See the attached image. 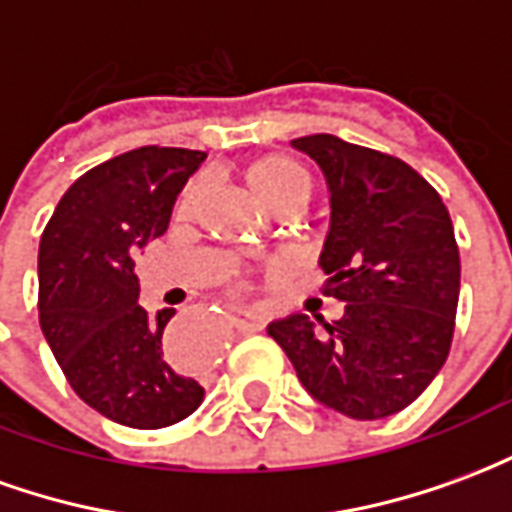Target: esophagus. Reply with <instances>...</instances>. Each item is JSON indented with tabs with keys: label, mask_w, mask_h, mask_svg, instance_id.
I'll use <instances>...</instances> for the list:
<instances>
[{
	"label": "esophagus",
	"mask_w": 512,
	"mask_h": 512,
	"mask_svg": "<svg viewBox=\"0 0 512 512\" xmlns=\"http://www.w3.org/2000/svg\"><path fill=\"white\" fill-rule=\"evenodd\" d=\"M230 323H233L235 329H241V332H260V329H266V315L252 310H238L233 312Z\"/></svg>",
	"instance_id": "1"
}]
</instances>
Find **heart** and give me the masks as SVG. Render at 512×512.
Instances as JSON below:
<instances>
[{
  "label": "heart",
  "instance_id": "1",
  "mask_svg": "<svg viewBox=\"0 0 512 512\" xmlns=\"http://www.w3.org/2000/svg\"><path fill=\"white\" fill-rule=\"evenodd\" d=\"M249 189L257 200L266 205L268 211H301L312 194L310 175L290 158L268 156L263 161H257L246 172ZM208 189V180L200 178L189 183V189L183 191V197L178 202L180 213H189L194 208V202L200 200Z\"/></svg>",
  "mask_w": 512,
  "mask_h": 512
}]
</instances>
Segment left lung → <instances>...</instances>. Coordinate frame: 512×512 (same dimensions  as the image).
<instances>
[{"label": "left lung", "instance_id": "1", "mask_svg": "<svg viewBox=\"0 0 512 512\" xmlns=\"http://www.w3.org/2000/svg\"><path fill=\"white\" fill-rule=\"evenodd\" d=\"M290 145L329 186L323 296L343 301L337 321L293 312L268 334L318 403L351 419H384L414 403L450 354L461 255L447 205L406 161L340 136Z\"/></svg>", "mask_w": 512, "mask_h": 512}]
</instances>
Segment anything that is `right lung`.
I'll return each mask as SVG.
<instances>
[{"instance_id":"obj_1","label":"right lung","mask_w":512,"mask_h":512,"mask_svg":"<svg viewBox=\"0 0 512 512\" xmlns=\"http://www.w3.org/2000/svg\"><path fill=\"white\" fill-rule=\"evenodd\" d=\"M205 153L136 147L62 194L38 252L40 329L73 392L112 422L175 425L205 397L164 340L175 310L139 307L134 260L167 233L172 205Z\"/></svg>"}]
</instances>
